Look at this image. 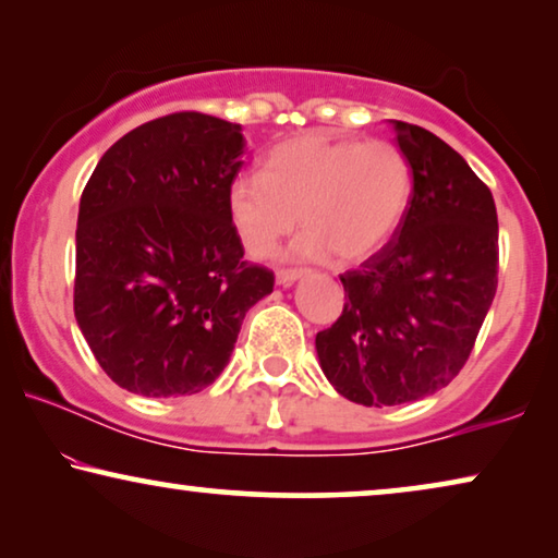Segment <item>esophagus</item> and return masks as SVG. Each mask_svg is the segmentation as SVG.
Returning <instances> with one entry per match:
<instances>
[{
    "mask_svg": "<svg viewBox=\"0 0 558 558\" xmlns=\"http://www.w3.org/2000/svg\"><path fill=\"white\" fill-rule=\"evenodd\" d=\"M304 271L302 269H281L277 271V284L279 287H292L296 279H302Z\"/></svg>",
    "mask_w": 558,
    "mask_h": 558,
    "instance_id": "esophagus-1",
    "label": "esophagus"
}]
</instances>
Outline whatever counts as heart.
Segmentation results:
<instances>
[{
    "label": "heart",
    "instance_id": "1",
    "mask_svg": "<svg viewBox=\"0 0 558 558\" xmlns=\"http://www.w3.org/2000/svg\"><path fill=\"white\" fill-rule=\"evenodd\" d=\"M411 193L414 174L396 144L300 134L269 151L264 174H235L226 208L251 256H269L300 220L307 231L296 239L294 256L335 254L340 264H357L393 239Z\"/></svg>",
    "mask_w": 558,
    "mask_h": 558
}]
</instances>
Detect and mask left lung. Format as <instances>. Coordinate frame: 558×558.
I'll return each instance as SVG.
<instances>
[{
  "mask_svg": "<svg viewBox=\"0 0 558 558\" xmlns=\"http://www.w3.org/2000/svg\"><path fill=\"white\" fill-rule=\"evenodd\" d=\"M414 174L399 231L342 274L345 307L317 332L319 368L363 407H396L445 388L468 363L498 289L493 193L439 136L391 121Z\"/></svg>",
  "mask_w": 558,
  "mask_h": 558,
  "instance_id": "left-lung-1",
  "label": "left lung"
}]
</instances>
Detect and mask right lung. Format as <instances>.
<instances>
[{
  "instance_id": "obj_1",
  "label": "right lung",
  "mask_w": 558,
  "mask_h": 558,
  "mask_svg": "<svg viewBox=\"0 0 558 558\" xmlns=\"http://www.w3.org/2000/svg\"><path fill=\"white\" fill-rule=\"evenodd\" d=\"M241 124L197 111L147 121L98 159L81 195L73 310L113 384L167 399L210 386L274 274L243 262L226 195Z\"/></svg>"
}]
</instances>
